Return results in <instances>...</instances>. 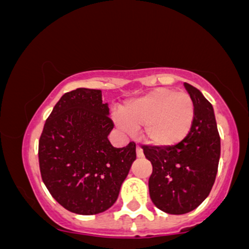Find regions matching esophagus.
<instances>
[{
    "label": "esophagus",
    "instance_id": "esophagus-1",
    "mask_svg": "<svg viewBox=\"0 0 249 249\" xmlns=\"http://www.w3.org/2000/svg\"><path fill=\"white\" fill-rule=\"evenodd\" d=\"M136 152H137V157H138V158H142V157H144V152H142V148L139 146V145H137Z\"/></svg>",
    "mask_w": 249,
    "mask_h": 249
}]
</instances>
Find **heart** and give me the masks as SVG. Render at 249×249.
I'll use <instances>...</instances> for the list:
<instances>
[{"label":"heart","instance_id":"1","mask_svg":"<svg viewBox=\"0 0 249 249\" xmlns=\"http://www.w3.org/2000/svg\"><path fill=\"white\" fill-rule=\"evenodd\" d=\"M113 118L124 132L142 126L144 138L157 146H172L187 136L194 121V104L185 91L157 89L125 103Z\"/></svg>","mask_w":249,"mask_h":249}]
</instances>
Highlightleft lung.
Wrapping results in <instances>:
<instances>
[{"instance_id":"8db88e82","label":"left lung","mask_w":249,"mask_h":249,"mask_svg":"<svg viewBox=\"0 0 249 249\" xmlns=\"http://www.w3.org/2000/svg\"><path fill=\"white\" fill-rule=\"evenodd\" d=\"M194 104L190 132L177 145H142L152 164L148 179L151 200L168 214H185L207 198L215 181L220 158V136L213 107L196 88L184 83Z\"/></svg>"}]
</instances>
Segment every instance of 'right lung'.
Wrapping results in <instances>:
<instances>
[{
    "mask_svg": "<svg viewBox=\"0 0 249 249\" xmlns=\"http://www.w3.org/2000/svg\"><path fill=\"white\" fill-rule=\"evenodd\" d=\"M113 126L102 91L79 88L61 97L38 142L42 180L53 199L72 213L92 215L116 202L136 159V144L111 145Z\"/></svg>",
    "mask_w": 249,
    "mask_h": 249,
    "instance_id": "obj_1",
    "label": "right lung"
}]
</instances>
